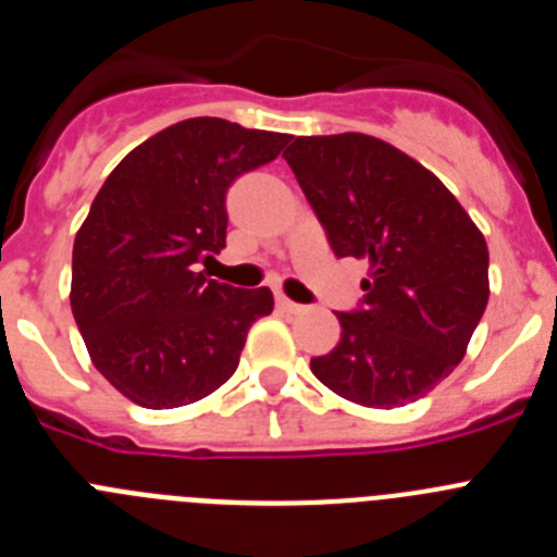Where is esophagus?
<instances>
[{"mask_svg":"<svg viewBox=\"0 0 557 557\" xmlns=\"http://www.w3.org/2000/svg\"><path fill=\"white\" fill-rule=\"evenodd\" d=\"M275 304H278V309H284V312H289V314H298V312H304V307H301V304L289 301L287 295H275Z\"/></svg>","mask_w":557,"mask_h":557,"instance_id":"1","label":"esophagus"}]
</instances>
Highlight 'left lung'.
Wrapping results in <instances>:
<instances>
[{"mask_svg":"<svg viewBox=\"0 0 557 557\" xmlns=\"http://www.w3.org/2000/svg\"><path fill=\"white\" fill-rule=\"evenodd\" d=\"M334 256L366 259L339 343L312 359L329 391L405 407L449 376L488 304V245L430 170L366 133L298 136L284 152Z\"/></svg>","mask_w":557,"mask_h":557,"instance_id":"obj_1","label":"left lung"}]
</instances>
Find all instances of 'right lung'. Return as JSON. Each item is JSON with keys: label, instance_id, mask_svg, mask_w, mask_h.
<instances>
[{"label": "right lung", "instance_id": "obj_1", "mask_svg": "<svg viewBox=\"0 0 557 557\" xmlns=\"http://www.w3.org/2000/svg\"><path fill=\"white\" fill-rule=\"evenodd\" d=\"M287 133L195 116L156 133L97 191L72 250V314L97 371L147 410L218 391L248 329L273 312L268 287L198 273L225 248V195L273 161Z\"/></svg>", "mask_w": 557, "mask_h": 557}]
</instances>
